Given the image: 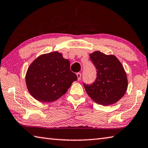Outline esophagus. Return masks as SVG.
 Here are the masks:
<instances>
[{"label":"esophagus","instance_id":"esophagus-1","mask_svg":"<svg viewBox=\"0 0 148 148\" xmlns=\"http://www.w3.org/2000/svg\"><path fill=\"white\" fill-rule=\"evenodd\" d=\"M76 75H77V80H78V81H79V80L81 79L82 74L79 73V72H77V73L76 74Z\"/></svg>","mask_w":148,"mask_h":148}]
</instances>
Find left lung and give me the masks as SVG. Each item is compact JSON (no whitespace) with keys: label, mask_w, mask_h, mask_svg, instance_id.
Wrapping results in <instances>:
<instances>
[{"label":"left lung","mask_w":148,"mask_h":148,"mask_svg":"<svg viewBox=\"0 0 148 148\" xmlns=\"http://www.w3.org/2000/svg\"><path fill=\"white\" fill-rule=\"evenodd\" d=\"M90 60L96 70L95 81L83 83L88 95L96 103L107 106L116 103L127 90L125 72L114 56H107L100 51L90 53Z\"/></svg>","instance_id":"left-lung-1"}]
</instances>
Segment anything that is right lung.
<instances>
[{"label":"right lung","mask_w":148,"mask_h":148,"mask_svg":"<svg viewBox=\"0 0 148 148\" xmlns=\"http://www.w3.org/2000/svg\"><path fill=\"white\" fill-rule=\"evenodd\" d=\"M76 74L70 69V62L58 52L39 56L28 69L26 83L29 93L39 101H53L66 92Z\"/></svg>","instance_id":"obj_1"}]
</instances>
